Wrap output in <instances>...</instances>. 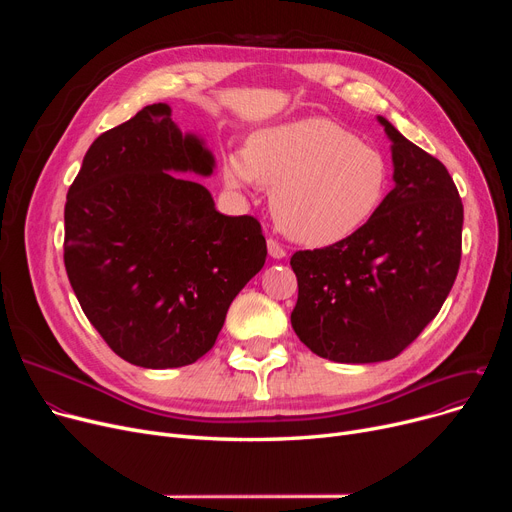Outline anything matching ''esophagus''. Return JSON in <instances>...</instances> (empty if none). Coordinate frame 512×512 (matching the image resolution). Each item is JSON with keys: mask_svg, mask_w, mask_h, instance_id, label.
<instances>
[{"mask_svg": "<svg viewBox=\"0 0 512 512\" xmlns=\"http://www.w3.org/2000/svg\"><path fill=\"white\" fill-rule=\"evenodd\" d=\"M267 253H270V257H274V259H284V257H286L284 247L280 245L278 240H274V238L267 240Z\"/></svg>", "mask_w": 512, "mask_h": 512, "instance_id": "34e87169", "label": "esophagus"}]
</instances>
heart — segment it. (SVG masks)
I'll list each match as a JSON object with an SVG mask.
<instances>
[{"label": "heart", "instance_id": "obj_1", "mask_svg": "<svg viewBox=\"0 0 512 512\" xmlns=\"http://www.w3.org/2000/svg\"><path fill=\"white\" fill-rule=\"evenodd\" d=\"M228 186L272 188L278 228L307 247L357 234L380 211L390 164L373 145L330 118H299L253 132L245 149L222 157Z\"/></svg>", "mask_w": 512, "mask_h": 512}]
</instances>
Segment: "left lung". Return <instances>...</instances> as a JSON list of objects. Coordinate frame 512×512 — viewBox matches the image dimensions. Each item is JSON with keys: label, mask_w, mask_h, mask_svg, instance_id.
<instances>
[{"label": "left lung", "mask_w": 512, "mask_h": 512, "mask_svg": "<svg viewBox=\"0 0 512 512\" xmlns=\"http://www.w3.org/2000/svg\"><path fill=\"white\" fill-rule=\"evenodd\" d=\"M394 188L373 220L336 245L290 259L299 301L290 321L336 363L400 355L444 305L461 263L463 203L442 161L382 116Z\"/></svg>", "instance_id": "left-lung-1"}]
</instances>
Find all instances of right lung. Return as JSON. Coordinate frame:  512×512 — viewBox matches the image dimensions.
<instances>
[{
  "label": "right lung",
  "mask_w": 512,
  "mask_h": 512,
  "mask_svg": "<svg viewBox=\"0 0 512 512\" xmlns=\"http://www.w3.org/2000/svg\"><path fill=\"white\" fill-rule=\"evenodd\" d=\"M215 157L153 103L89 147L64 209V263L93 328L124 361L184 367L218 338L267 247L251 215H224L193 176Z\"/></svg>",
  "instance_id": "right-lung-1"
}]
</instances>
